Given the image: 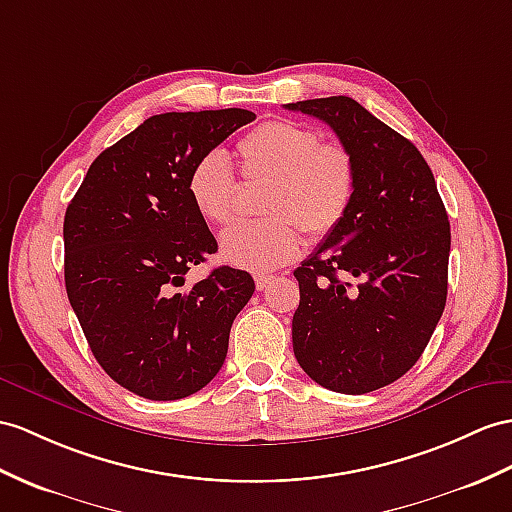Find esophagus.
<instances>
[{"mask_svg": "<svg viewBox=\"0 0 512 512\" xmlns=\"http://www.w3.org/2000/svg\"><path fill=\"white\" fill-rule=\"evenodd\" d=\"M254 280H256V289L258 291H265V289H269V286L273 284V280H276V278L265 276V273H256Z\"/></svg>", "mask_w": 512, "mask_h": 512, "instance_id": "34e87169", "label": "esophagus"}]
</instances>
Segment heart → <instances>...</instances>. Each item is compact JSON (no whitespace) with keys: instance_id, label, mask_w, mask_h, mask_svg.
I'll return each mask as SVG.
<instances>
[{"instance_id":"b5f03b06","label":"heart","mask_w":512,"mask_h":512,"mask_svg":"<svg viewBox=\"0 0 512 512\" xmlns=\"http://www.w3.org/2000/svg\"><path fill=\"white\" fill-rule=\"evenodd\" d=\"M236 154L249 180H269L263 199L269 219L234 223L221 234L226 263L249 269H278L299 254L304 236L330 234L352 206L356 162L341 143H321L317 130L289 119L267 121L239 141ZM186 193L197 215L226 223L234 213L236 180L230 160L219 149L199 156L186 178Z\"/></svg>"}]
</instances>
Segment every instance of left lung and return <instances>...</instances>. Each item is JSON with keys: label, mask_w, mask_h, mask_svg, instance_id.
I'll return each mask as SVG.
<instances>
[{"label": "left lung", "mask_w": 512, "mask_h": 512, "mask_svg": "<svg viewBox=\"0 0 512 512\" xmlns=\"http://www.w3.org/2000/svg\"><path fill=\"white\" fill-rule=\"evenodd\" d=\"M334 130L356 162L343 221L302 267L293 352L317 384L363 395L402 378L447 299L450 221L419 149L352 97L286 104Z\"/></svg>", "instance_id": "8db88e82"}]
</instances>
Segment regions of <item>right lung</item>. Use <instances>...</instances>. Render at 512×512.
<instances>
[{
	"label": "right lung",
	"mask_w": 512,
	"mask_h": 512,
	"mask_svg": "<svg viewBox=\"0 0 512 512\" xmlns=\"http://www.w3.org/2000/svg\"><path fill=\"white\" fill-rule=\"evenodd\" d=\"M256 115L243 108L165 112L104 149L65 215V286L95 360L154 402L213 380L234 317L254 293L247 271L219 267L182 289L217 241L186 193L193 162Z\"/></svg>",
	"instance_id": "obj_1"
}]
</instances>
